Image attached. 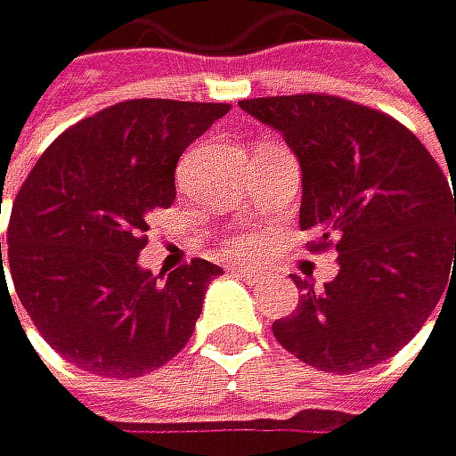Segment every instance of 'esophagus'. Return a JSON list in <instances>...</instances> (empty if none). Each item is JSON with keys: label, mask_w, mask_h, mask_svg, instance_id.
<instances>
[{"label": "esophagus", "mask_w": 456, "mask_h": 456, "mask_svg": "<svg viewBox=\"0 0 456 456\" xmlns=\"http://www.w3.org/2000/svg\"><path fill=\"white\" fill-rule=\"evenodd\" d=\"M231 271L237 276H248V279H259L262 276V271H256V267H250V265H231Z\"/></svg>", "instance_id": "obj_1"}]
</instances>
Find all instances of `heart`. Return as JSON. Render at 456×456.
Here are the masks:
<instances>
[{"label": "heart", "instance_id": "b5f03b06", "mask_svg": "<svg viewBox=\"0 0 456 456\" xmlns=\"http://www.w3.org/2000/svg\"><path fill=\"white\" fill-rule=\"evenodd\" d=\"M231 245H233V248H240V250H248V248H250V240H248V237H237Z\"/></svg>", "mask_w": 456, "mask_h": 456}]
</instances>
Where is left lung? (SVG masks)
Instances as JSON below:
<instances>
[{
    "label": "left lung",
    "mask_w": 456,
    "mask_h": 456,
    "mask_svg": "<svg viewBox=\"0 0 456 456\" xmlns=\"http://www.w3.org/2000/svg\"><path fill=\"white\" fill-rule=\"evenodd\" d=\"M302 166L298 225L336 248L338 273L273 322L310 367L353 375L406 346L456 279V185L395 118L336 95L240 101ZM455 194H451V189Z\"/></svg>",
    "instance_id": "1"
}]
</instances>
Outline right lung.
I'll list each match as a JSON object with an SVG mask.
<instances>
[{"label":"right lung","mask_w":456,"mask_h":456,"mask_svg":"<svg viewBox=\"0 0 456 456\" xmlns=\"http://www.w3.org/2000/svg\"><path fill=\"white\" fill-rule=\"evenodd\" d=\"M228 110L166 98L115 103L55 137L21 183L7 265L19 305L69 363L137 378L189 344L223 267L191 259L160 282L137 256L149 214L177 197L180 154Z\"/></svg>","instance_id":"1"}]
</instances>
